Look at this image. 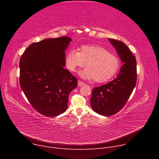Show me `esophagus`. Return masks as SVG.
<instances>
[{
  "mask_svg": "<svg viewBox=\"0 0 159 159\" xmlns=\"http://www.w3.org/2000/svg\"><path fill=\"white\" fill-rule=\"evenodd\" d=\"M84 84H84V82H82V81H81V80H78V85H79V87L83 86Z\"/></svg>",
  "mask_w": 159,
  "mask_h": 159,
  "instance_id": "34e87169",
  "label": "esophagus"
}]
</instances>
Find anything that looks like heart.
<instances>
[{"mask_svg":"<svg viewBox=\"0 0 159 159\" xmlns=\"http://www.w3.org/2000/svg\"><path fill=\"white\" fill-rule=\"evenodd\" d=\"M66 69L72 72L77 68L87 67L79 74L84 79L92 80L97 83H103L110 80L119 70V57L111 53L108 50L100 45H83L78 48V52L70 50L65 55Z\"/></svg>","mask_w":159,"mask_h":159,"instance_id":"1","label":"heart"}]
</instances>
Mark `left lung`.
I'll use <instances>...</instances> for the list:
<instances>
[{"mask_svg":"<svg viewBox=\"0 0 159 159\" xmlns=\"http://www.w3.org/2000/svg\"><path fill=\"white\" fill-rule=\"evenodd\" d=\"M120 57L122 65L118 77L111 82L94 88L90 102L99 115L109 116L119 112L125 105L137 83V61L122 41L109 38Z\"/></svg>","mask_w":159,"mask_h":159,"instance_id":"obj_1","label":"left lung"}]
</instances>
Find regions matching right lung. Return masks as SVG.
Instances as JSON below:
<instances>
[{"label":"right lung","mask_w":159,"mask_h":159,"mask_svg":"<svg viewBox=\"0 0 159 159\" xmlns=\"http://www.w3.org/2000/svg\"><path fill=\"white\" fill-rule=\"evenodd\" d=\"M72 39L48 38L32 43L19 61L20 87L33 108L54 117L68 107L69 95L77 87V79L64 69L65 53Z\"/></svg>","instance_id":"add662e5"}]
</instances>
